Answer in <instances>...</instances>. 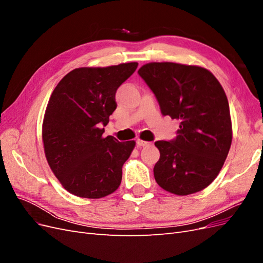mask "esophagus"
Instances as JSON below:
<instances>
[{"instance_id": "34e87169", "label": "esophagus", "mask_w": 263, "mask_h": 263, "mask_svg": "<svg viewBox=\"0 0 263 263\" xmlns=\"http://www.w3.org/2000/svg\"><path fill=\"white\" fill-rule=\"evenodd\" d=\"M136 144L138 147H146L149 146L150 142L149 141H145V140H141V139H137L136 140Z\"/></svg>"}]
</instances>
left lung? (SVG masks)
Instances as JSON below:
<instances>
[{
    "mask_svg": "<svg viewBox=\"0 0 263 263\" xmlns=\"http://www.w3.org/2000/svg\"><path fill=\"white\" fill-rule=\"evenodd\" d=\"M138 74L154 92L162 115L180 119L177 137L155 145L160 159L157 183L177 195L202 191L218 176L232 145L228 100L208 69L173 62H150Z\"/></svg>",
    "mask_w": 263,
    "mask_h": 263,
    "instance_id": "obj_1",
    "label": "left lung"
}]
</instances>
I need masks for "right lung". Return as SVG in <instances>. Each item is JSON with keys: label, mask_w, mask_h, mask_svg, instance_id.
Returning a JSON list of instances; mask_svg holds the SVG:
<instances>
[{"label": "right lung", "mask_w": 263, "mask_h": 263, "mask_svg": "<svg viewBox=\"0 0 263 263\" xmlns=\"http://www.w3.org/2000/svg\"><path fill=\"white\" fill-rule=\"evenodd\" d=\"M137 62L105 68H78L61 79L47 105L43 142L50 169L69 193L84 198L112 194L135 141L103 137L116 109L115 94Z\"/></svg>", "instance_id": "right-lung-1"}]
</instances>
